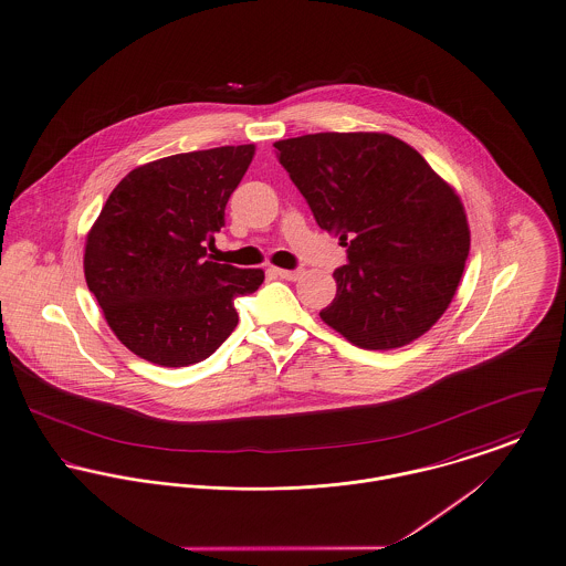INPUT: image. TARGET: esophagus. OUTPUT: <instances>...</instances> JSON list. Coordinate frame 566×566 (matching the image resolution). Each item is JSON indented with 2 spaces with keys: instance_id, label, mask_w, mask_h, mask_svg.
<instances>
[{
  "instance_id": "34e87169",
  "label": "esophagus",
  "mask_w": 566,
  "mask_h": 566,
  "mask_svg": "<svg viewBox=\"0 0 566 566\" xmlns=\"http://www.w3.org/2000/svg\"><path fill=\"white\" fill-rule=\"evenodd\" d=\"M274 274L281 276V279H285V281H296V279H301L303 270H283V268H274Z\"/></svg>"
}]
</instances>
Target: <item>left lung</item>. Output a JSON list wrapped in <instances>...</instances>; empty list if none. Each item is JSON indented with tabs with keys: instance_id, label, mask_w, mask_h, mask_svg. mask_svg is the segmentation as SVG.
<instances>
[{
	"instance_id": "left-lung-1",
	"label": "left lung",
	"mask_w": 566,
	"mask_h": 566,
	"mask_svg": "<svg viewBox=\"0 0 566 566\" xmlns=\"http://www.w3.org/2000/svg\"><path fill=\"white\" fill-rule=\"evenodd\" d=\"M274 149L319 229L348 249L319 317L365 350L421 337L452 303L469 255L454 190L389 134H307Z\"/></svg>"
}]
</instances>
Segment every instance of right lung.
<instances>
[{
    "instance_id": "add662e5",
    "label": "right lung",
    "mask_w": 566,
    "mask_h": 566,
    "mask_svg": "<svg viewBox=\"0 0 566 566\" xmlns=\"http://www.w3.org/2000/svg\"><path fill=\"white\" fill-rule=\"evenodd\" d=\"M253 145L161 157L134 168L107 197L86 240L84 274L114 335L140 359L186 367L238 326L235 298L263 270L211 261L224 207Z\"/></svg>"
}]
</instances>
